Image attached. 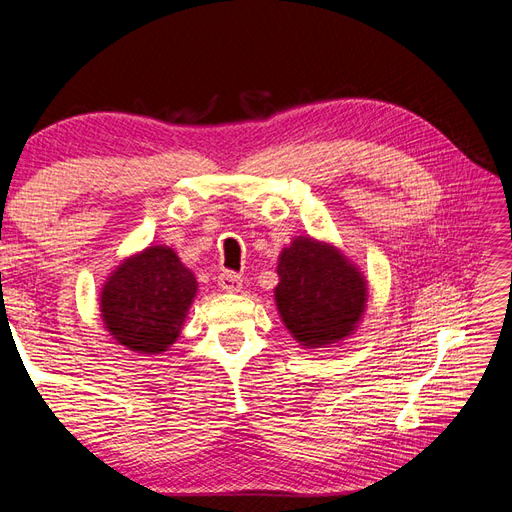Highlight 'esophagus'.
I'll return each instance as SVG.
<instances>
[{"label": "esophagus", "mask_w": 512, "mask_h": 512, "mask_svg": "<svg viewBox=\"0 0 512 512\" xmlns=\"http://www.w3.org/2000/svg\"><path fill=\"white\" fill-rule=\"evenodd\" d=\"M218 286L224 292H237L243 286V277L237 275L235 271H224L218 275Z\"/></svg>", "instance_id": "1"}]
</instances>
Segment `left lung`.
Returning a JSON list of instances; mask_svg holds the SVG:
<instances>
[{
  "instance_id": "left-lung-1",
  "label": "left lung",
  "mask_w": 512,
  "mask_h": 512,
  "mask_svg": "<svg viewBox=\"0 0 512 512\" xmlns=\"http://www.w3.org/2000/svg\"><path fill=\"white\" fill-rule=\"evenodd\" d=\"M277 273V309L303 346L335 344L361 318L365 282L333 247L299 237L282 252Z\"/></svg>"
}]
</instances>
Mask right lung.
Returning a JSON list of instances; mask_svg holds the SVG:
<instances>
[{"label": "right lung", "mask_w": 512, "mask_h": 512, "mask_svg": "<svg viewBox=\"0 0 512 512\" xmlns=\"http://www.w3.org/2000/svg\"><path fill=\"white\" fill-rule=\"evenodd\" d=\"M196 277L170 247H149L111 275L102 318L119 344L143 354L164 352L179 337L196 294Z\"/></svg>", "instance_id": "1"}]
</instances>
